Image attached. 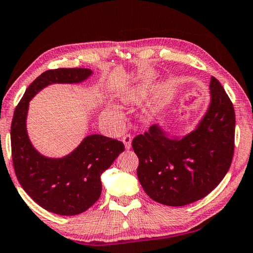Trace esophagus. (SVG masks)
<instances>
[{
    "mask_svg": "<svg viewBox=\"0 0 253 253\" xmlns=\"http://www.w3.org/2000/svg\"><path fill=\"white\" fill-rule=\"evenodd\" d=\"M122 141H123L124 145H126V150H130L131 147H132V138H131V135L130 134H126L122 138Z\"/></svg>",
    "mask_w": 253,
    "mask_h": 253,
    "instance_id": "obj_1",
    "label": "esophagus"
}]
</instances>
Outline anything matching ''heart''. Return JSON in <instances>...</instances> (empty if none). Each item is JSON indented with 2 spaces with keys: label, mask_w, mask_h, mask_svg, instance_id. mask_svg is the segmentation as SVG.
<instances>
[{
  "label": "heart",
  "mask_w": 253,
  "mask_h": 253,
  "mask_svg": "<svg viewBox=\"0 0 253 253\" xmlns=\"http://www.w3.org/2000/svg\"><path fill=\"white\" fill-rule=\"evenodd\" d=\"M157 74L152 70H145L141 72L138 77H136L135 81H133L127 85L124 86L121 92L119 93V97L122 103L126 105H135L143 102L147 96L149 95L150 91L153 86L154 82H156ZM170 95L169 90H165L162 92L161 96L153 103L149 106L145 111V117L152 118L156 115L159 111H160L162 104L167 101L168 97ZM103 117L111 120V121L117 124H123L124 122V115L121 111L118 110L113 106H109L103 111Z\"/></svg>",
  "instance_id": "heart-1"
}]
</instances>
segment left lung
Instances as JSON below:
<instances>
[{
	"instance_id": "obj_1",
	"label": "left lung",
	"mask_w": 253,
	"mask_h": 253,
	"mask_svg": "<svg viewBox=\"0 0 253 253\" xmlns=\"http://www.w3.org/2000/svg\"><path fill=\"white\" fill-rule=\"evenodd\" d=\"M210 100L193 130L172 134L154 124L135 136L138 178L145 193L159 203L182 207L208 196L231 166L236 115L223 86L210 80Z\"/></svg>"
}]
</instances>
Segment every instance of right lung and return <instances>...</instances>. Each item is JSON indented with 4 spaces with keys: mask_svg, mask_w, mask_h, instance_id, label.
<instances>
[{
    "mask_svg": "<svg viewBox=\"0 0 253 253\" xmlns=\"http://www.w3.org/2000/svg\"><path fill=\"white\" fill-rule=\"evenodd\" d=\"M93 74L90 69L48 70L30 84L16 106L11 126L12 159L16 178L40 207L55 214L75 215L99 200L101 175L124 151L121 141L90 134L62 158L40 153L26 127L30 101L51 84H79Z\"/></svg>",
    "mask_w": 253,
    "mask_h": 253,
    "instance_id": "right-lung-1",
    "label": "right lung"
}]
</instances>
